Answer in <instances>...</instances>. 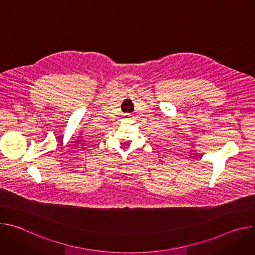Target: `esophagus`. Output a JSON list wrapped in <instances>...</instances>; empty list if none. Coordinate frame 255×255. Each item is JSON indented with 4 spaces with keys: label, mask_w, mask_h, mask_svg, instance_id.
I'll return each instance as SVG.
<instances>
[{
    "label": "esophagus",
    "mask_w": 255,
    "mask_h": 255,
    "mask_svg": "<svg viewBox=\"0 0 255 255\" xmlns=\"http://www.w3.org/2000/svg\"><path fill=\"white\" fill-rule=\"evenodd\" d=\"M126 119H130V116H128V115H127V116H126Z\"/></svg>",
    "instance_id": "esophagus-1"
}]
</instances>
